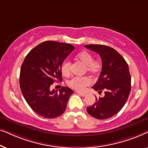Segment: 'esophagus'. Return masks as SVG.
Masks as SVG:
<instances>
[{"mask_svg":"<svg viewBox=\"0 0 148 148\" xmlns=\"http://www.w3.org/2000/svg\"><path fill=\"white\" fill-rule=\"evenodd\" d=\"M77 94H78L79 95H80V96H83V97L86 96V95H87L86 93H85V92H77Z\"/></svg>","mask_w":148,"mask_h":148,"instance_id":"esophagus-1","label":"esophagus"}]
</instances>
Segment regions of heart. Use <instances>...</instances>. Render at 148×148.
<instances>
[{
    "instance_id": "b5f03b06",
    "label": "heart",
    "mask_w": 148,
    "mask_h": 148,
    "mask_svg": "<svg viewBox=\"0 0 148 148\" xmlns=\"http://www.w3.org/2000/svg\"><path fill=\"white\" fill-rule=\"evenodd\" d=\"M75 58L86 65V71L92 75L96 76L100 73L102 67V62L99 60H94V56L89 52L84 50L79 52L76 54ZM71 68V62L69 60H64L60 68L62 74L66 77L69 75ZM90 84V79L87 77H75L68 82L69 86L77 91L84 90Z\"/></svg>"
}]
</instances>
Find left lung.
<instances>
[{
	"label": "left lung",
	"mask_w": 148,
	"mask_h": 148,
	"mask_svg": "<svg viewBox=\"0 0 148 148\" xmlns=\"http://www.w3.org/2000/svg\"><path fill=\"white\" fill-rule=\"evenodd\" d=\"M100 56L102 71L92 87L104 96L87 108L88 114L97 119H107L116 114L126 103L131 92V78L129 66L124 58L114 48L100 44L84 46Z\"/></svg>",
	"instance_id": "1"
}]
</instances>
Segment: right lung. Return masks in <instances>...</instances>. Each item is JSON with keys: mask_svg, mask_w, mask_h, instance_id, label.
<instances>
[{"mask_svg": "<svg viewBox=\"0 0 148 148\" xmlns=\"http://www.w3.org/2000/svg\"><path fill=\"white\" fill-rule=\"evenodd\" d=\"M74 49L71 44L46 41L25 56L20 71V88L30 108L40 116L53 119L65 111L73 91L62 87L58 92L50 86L62 80L61 65Z\"/></svg>", "mask_w": 148, "mask_h": 148, "instance_id": "obj_1", "label": "right lung"}]
</instances>
